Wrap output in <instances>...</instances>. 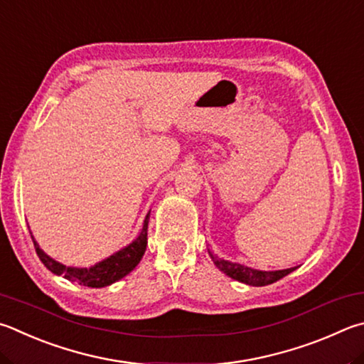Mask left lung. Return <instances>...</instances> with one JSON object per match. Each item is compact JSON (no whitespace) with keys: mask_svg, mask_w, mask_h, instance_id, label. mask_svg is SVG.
<instances>
[{"mask_svg":"<svg viewBox=\"0 0 364 364\" xmlns=\"http://www.w3.org/2000/svg\"><path fill=\"white\" fill-rule=\"evenodd\" d=\"M208 253L211 259H213L215 266L220 269L221 272L230 277V279L247 283V285H251V287L270 285V283H274L277 280L283 279V277H287L288 274H291L296 269V267H291V269H283V270H256V269L243 266V264H239V262H230L226 259H221V257H218L213 253V250L210 248H208Z\"/></svg>","mask_w":364,"mask_h":364,"instance_id":"left-lung-1","label":"left lung"}]
</instances>
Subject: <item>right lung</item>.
Here are the masks:
<instances>
[{
	"label": "right lung",
	"instance_id": "right-lung-1",
	"mask_svg": "<svg viewBox=\"0 0 364 364\" xmlns=\"http://www.w3.org/2000/svg\"><path fill=\"white\" fill-rule=\"evenodd\" d=\"M148 223H149V213L146 215V218H144L140 235H138L130 245L119 250L117 253L111 255L109 257H107V259H103L102 262H97L95 266H92L89 269L63 266V264L57 262L55 259H52L50 256L46 255L44 251L39 248L36 240L33 239V235L31 239H33V243H35V250H36V255L39 256V259H41V262L50 270L52 274L63 275L67 280L77 282L79 285H84V287L103 288L117 280H121L122 277L130 274L132 270L138 266V262L141 261V257L144 255V251H146V245H148Z\"/></svg>",
	"mask_w": 364,
	"mask_h": 364
}]
</instances>
